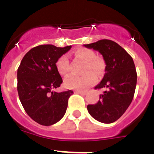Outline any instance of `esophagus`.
I'll use <instances>...</instances> for the list:
<instances>
[{
  "label": "esophagus",
  "instance_id": "esophagus-1",
  "mask_svg": "<svg viewBox=\"0 0 154 154\" xmlns=\"http://www.w3.org/2000/svg\"><path fill=\"white\" fill-rule=\"evenodd\" d=\"M74 93H75V94H82V95H85V94H86V92H85V91H81V90H75Z\"/></svg>",
  "mask_w": 154,
  "mask_h": 154
}]
</instances>
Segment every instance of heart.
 I'll return each instance as SVG.
<instances>
[{"instance_id":"b5f03b06","label":"heart","mask_w":154,"mask_h":154,"mask_svg":"<svg viewBox=\"0 0 154 154\" xmlns=\"http://www.w3.org/2000/svg\"><path fill=\"white\" fill-rule=\"evenodd\" d=\"M74 56L84 62L82 72L87 73L83 76H69L65 80V85L68 89H85L96 83L97 77L93 72L101 75L104 69V64L100 58L95 57V53L91 49H78L75 51ZM56 67L60 75L67 74L69 71V61L67 56H60L56 62Z\"/></svg>"}]
</instances>
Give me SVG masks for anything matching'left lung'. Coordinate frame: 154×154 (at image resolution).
<instances>
[{"label":"left lung","instance_id":"8db88e82","mask_svg":"<svg viewBox=\"0 0 154 154\" xmlns=\"http://www.w3.org/2000/svg\"><path fill=\"white\" fill-rule=\"evenodd\" d=\"M98 51L105 62V75L95 89L106 88L94 105L87 109L94 119L105 124L116 122L128 109L134 98L137 85V72L131 56L122 46L110 40H100L84 45Z\"/></svg>","mask_w":154,"mask_h":154}]
</instances>
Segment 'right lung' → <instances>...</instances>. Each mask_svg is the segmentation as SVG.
<instances>
[{"label": "right lung", "instance_id": "add662e5", "mask_svg": "<svg viewBox=\"0 0 154 154\" xmlns=\"http://www.w3.org/2000/svg\"><path fill=\"white\" fill-rule=\"evenodd\" d=\"M69 46L60 48L42 45L28 52L17 69V92L27 114L42 125H52L65 115L72 90L57 93L62 78L56 62L67 53Z\"/></svg>", "mask_w": 154, "mask_h": 154}]
</instances>
